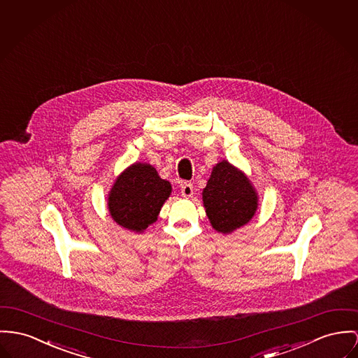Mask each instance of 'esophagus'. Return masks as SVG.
Segmentation results:
<instances>
[{
  "label": "esophagus",
  "instance_id": "1",
  "mask_svg": "<svg viewBox=\"0 0 358 358\" xmlns=\"http://www.w3.org/2000/svg\"><path fill=\"white\" fill-rule=\"evenodd\" d=\"M181 193H182V196H184V197H187V199H189V197H192V196H193V185H192V184H189V182H185V184H182V187H181Z\"/></svg>",
  "mask_w": 358,
  "mask_h": 358
}]
</instances>
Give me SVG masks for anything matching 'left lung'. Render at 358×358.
I'll return each mask as SVG.
<instances>
[{
  "mask_svg": "<svg viewBox=\"0 0 358 358\" xmlns=\"http://www.w3.org/2000/svg\"><path fill=\"white\" fill-rule=\"evenodd\" d=\"M201 194L213 229L222 234L247 224L259 207V196L247 174L224 159L213 167Z\"/></svg>",
  "mask_w": 358,
  "mask_h": 358,
  "instance_id": "1",
  "label": "left lung"
}]
</instances>
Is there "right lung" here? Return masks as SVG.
I'll return each mask as SVG.
<instances>
[{
	"mask_svg": "<svg viewBox=\"0 0 358 358\" xmlns=\"http://www.w3.org/2000/svg\"><path fill=\"white\" fill-rule=\"evenodd\" d=\"M171 193V184L159 177L150 164L128 166L114 181L108 194L111 218L135 233H143L158 220Z\"/></svg>",
	"mask_w": 358,
	"mask_h": 358,
	"instance_id": "obj_1",
	"label": "right lung"
}]
</instances>
